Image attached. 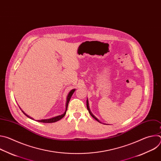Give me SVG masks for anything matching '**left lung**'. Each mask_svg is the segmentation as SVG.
<instances>
[{
	"label": "left lung",
	"mask_w": 161,
	"mask_h": 161,
	"mask_svg": "<svg viewBox=\"0 0 161 161\" xmlns=\"http://www.w3.org/2000/svg\"><path fill=\"white\" fill-rule=\"evenodd\" d=\"M86 107H87V109L88 110V112H89V113H90V115H91L92 117L94 119H96L97 122H99V123H101V122H100V121H99V120H98V119H97V118L94 115V114H92V113L91 112V111H90V107H89V104H88V99H86ZM106 125H108V124H106Z\"/></svg>",
	"instance_id": "8db88e82"
}]
</instances>
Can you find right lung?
<instances>
[{"instance_id": "obj_1", "label": "right lung", "mask_w": 161, "mask_h": 161, "mask_svg": "<svg viewBox=\"0 0 161 161\" xmlns=\"http://www.w3.org/2000/svg\"><path fill=\"white\" fill-rule=\"evenodd\" d=\"M75 90H76V89H73V90H71L68 93L67 96V99H66L65 110V111H64V113L63 114H60V115H58V116H56V117H52V118H50V119H48L37 120L36 121H37V122H42V123H53V122H57V121H58L59 120L62 119L65 116V114H66V111H67V106H68L69 102V101H70V99H71V96H73V93H74L75 92ZM20 109H21L20 108ZM21 111H22L23 113H24L25 114V115H26L27 117H29V119H32V120H34L33 118L31 117L30 116H29V115H28V114H26L24 111H23V110H21Z\"/></svg>"}]
</instances>
